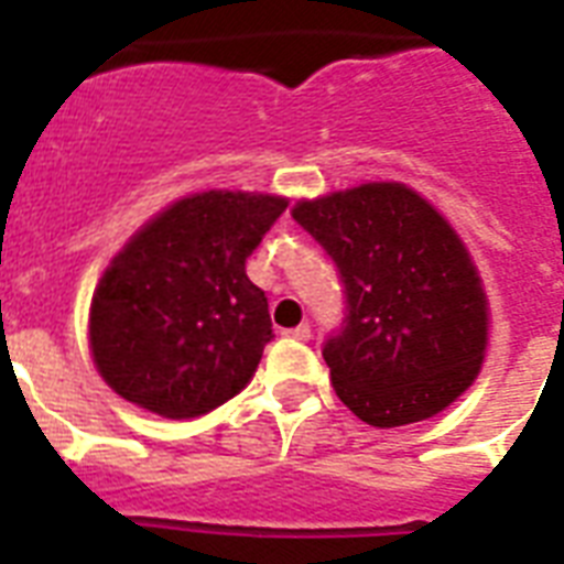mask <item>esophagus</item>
<instances>
[{
    "instance_id": "1",
    "label": "esophagus",
    "mask_w": 564,
    "mask_h": 564,
    "mask_svg": "<svg viewBox=\"0 0 564 564\" xmlns=\"http://www.w3.org/2000/svg\"><path fill=\"white\" fill-rule=\"evenodd\" d=\"M292 339H299V343H307L310 339V325H299L295 330H290Z\"/></svg>"
}]
</instances>
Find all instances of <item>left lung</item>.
I'll return each mask as SVG.
<instances>
[{"label": "left lung", "mask_w": 564, "mask_h": 564, "mask_svg": "<svg viewBox=\"0 0 564 564\" xmlns=\"http://www.w3.org/2000/svg\"><path fill=\"white\" fill-rule=\"evenodd\" d=\"M292 219L345 283L348 316L322 351L339 401L371 427L451 406L489 345L486 290L451 221L398 181L301 198Z\"/></svg>", "instance_id": "obj_1"}]
</instances>
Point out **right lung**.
I'll return each mask as SVG.
<instances>
[{"instance_id": "obj_1", "label": "right lung", "mask_w": 564, "mask_h": 564, "mask_svg": "<svg viewBox=\"0 0 564 564\" xmlns=\"http://www.w3.org/2000/svg\"><path fill=\"white\" fill-rule=\"evenodd\" d=\"M283 195L207 189L128 239L93 292L101 380L163 419H198L254 377L272 318L246 260L286 210Z\"/></svg>"}]
</instances>
